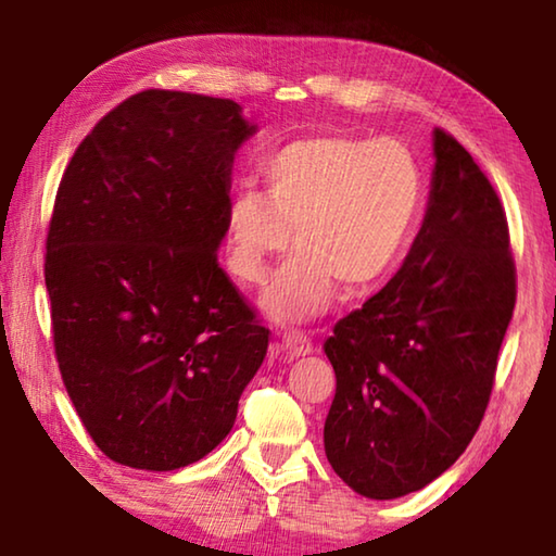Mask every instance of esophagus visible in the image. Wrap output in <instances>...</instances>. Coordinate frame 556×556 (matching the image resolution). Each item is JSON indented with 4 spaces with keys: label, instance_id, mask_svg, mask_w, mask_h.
<instances>
[{
    "label": "esophagus",
    "instance_id": "obj_1",
    "mask_svg": "<svg viewBox=\"0 0 556 556\" xmlns=\"http://www.w3.org/2000/svg\"><path fill=\"white\" fill-rule=\"evenodd\" d=\"M281 351L287 353V357H301L314 353V343L304 331H296V328H289V331L281 333Z\"/></svg>",
    "mask_w": 556,
    "mask_h": 556
}]
</instances>
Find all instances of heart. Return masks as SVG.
Here are the masks:
<instances>
[{
	"instance_id": "b5f03b06",
	"label": "heart",
	"mask_w": 556,
	"mask_h": 556,
	"mask_svg": "<svg viewBox=\"0 0 556 556\" xmlns=\"http://www.w3.org/2000/svg\"><path fill=\"white\" fill-rule=\"evenodd\" d=\"M267 191L242 186L225 211V265L262 285L269 260L299 248L262 294L277 321H304L348 291L382 287L407 255L425 211L427 181L397 139L306 137L269 156Z\"/></svg>"
}]
</instances>
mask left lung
Segmentation results:
<instances>
[{"mask_svg":"<svg viewBox=\"0 0 556 556\" xmlns=\"http://www.w3.org/2000/svg\"><path fill=\"white\" fill-rule=\"evenodd\" d=\"M434 156L407 260L324 343L336 370L326 458L375 501L421 491L464 454L491 402L517 296L495 188L444 129H434Z\"/></svg>","mask_w":556,"mask_h":556,"instance_id":"obj_1","label":"left lung"}]
</instances>
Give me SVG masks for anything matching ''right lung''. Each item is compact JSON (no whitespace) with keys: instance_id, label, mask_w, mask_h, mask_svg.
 <instances>
[{"instance_id":"right-lung-1","label":"right lung","mask_w":556,"mask_h":556,"mask_svg":"<svg viewBox=\"0 0 556 556\" xmlns=\"http://www.w3.org/2000/svg\"><path fill=\"white\" fill-rule=\"evenodd\" d=\"M252 131L228 98L144 90L65 166L43 262L55 361L115 464L174 470L211 454L265 361L269 328L215 255Z\"/></svg>"}]
</instances>
